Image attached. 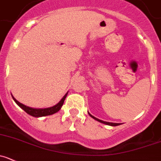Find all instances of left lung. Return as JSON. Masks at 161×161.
Listing matches in <instances>:
<instances>
[{
    "label": "left lung",
    "mask_w": 161,
    "mask_h": 161,
    "mask_svg": "<svg viewBox=\"0 0 161 161\" xmlns=\"http://www.w3.org/2000/svg\"><path fill=\"white\" fill-rule=\"evenodd\" d=\"M88 114H89V113H88ZM89 115H90V116L91 117V118H94V119H95L96 121H99V122H102V123H103V124L108 125H111V126H117V125H120V123H113V122H107V121H102V120H100V119H97V118H96L95 117L92 116V115H91V114H89Z\"/></svg>",
    "instance_id": "1"
}]
</instances>
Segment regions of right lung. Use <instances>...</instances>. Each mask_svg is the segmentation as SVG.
Masks as SVG:
<instances>
[{"label": "right lung", "mask_w": 161, "mask_h": 161, "mask_svg": "<svg viewBox=\"0 0 161 161\" xmlns=\"http://www.w3.org/2000/svg\"><path fill=\"white\" fill-rule=\"evenodd\" d=\"M67 93L64 96V97L60 100L59 103H57L55 106H52V107L45 108V109H35V108L28 107V106H25V105L22 104V103H20L19 102H18L13 95H12V97H13L15 103H16L19 107L21 108V109H23L27 114H28L31 115V116L36 117V118H39V117H44V116H47V115H52L53 114H55V113L58 112V111L61 109L63 105H64V100H65L66 97H67Z\"/></svg>", "instance_id": "add662e5"}]
</instances>
